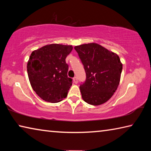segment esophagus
I'll return each mask as SVG.
<instances>
[{
  "instance_id": "obj_1",
  "label": "esophagus",
  "mask_w": 151,
  "mask_h": 151,
  "mask_svg": "<svg viewBox=\"0 0 151 151\" xmlns=\"http://www.w3.org/2000/svg\"><path fill=\"white\" fill-rule=\"evenodd\" d=\"M73 81H74V83H75V84H76V83H78V78H77V77H74L73 78Z\"/></svg>"
}]
</instances>
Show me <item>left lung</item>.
I'll list each match as a JSON object with an SVG mask.
<instances>
[{
	"label": "left lung",
	"instance_id": "left-lung-1",
	"mask_svg": "<svg viewBox=\"0 0 151 151\" xmlns=\"http://www.w3.org/2000/svg\"><path fill=\"white\" fill-rule=\"evenodd\" d=\"M85 68L86 78L80 86L82 98L94 106L108 101L121 80L122 64L119 55L97 43L75 47Z\"/></svg>",
	"mask_w": 151,
	"mask_h": 151
}]
</instances>
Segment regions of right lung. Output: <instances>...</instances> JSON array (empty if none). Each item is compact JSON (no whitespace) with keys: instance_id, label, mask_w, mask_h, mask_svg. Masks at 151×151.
Instances as JSON below:
<instances>
[{"instance_id":"add662e5","label":"right lung","mask_w":151,"mask_h":151,"mask_svg":"<svg viewBox=\"0 0 151 151\" xmlns=\"http://www.w3.org/2000/svg\"><path fill=\"white\" fill-rule=\"evenodd\" d=\"M72 45L50 44L32 51L27 63V73L32 88L40 98L55 103L67 96L72 79L67 76L65 59Z\"/></svg>"}]
</instances>
